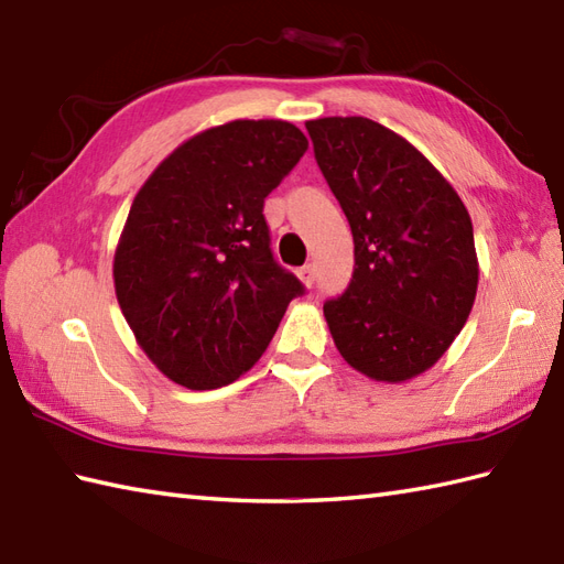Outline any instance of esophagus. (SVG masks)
<instances>
[{"label":"esophagus","mask_w":564,"mask_h":564,"mask_svg":"<svg viewBox=\"0 0 564 564\" xmlns=\"http://www.w3.org/2000/svg\"><path fill=\"white\" fill-rule=\"evenodd\" d=\"M299 278H302V282H304L306 286L314 284V280H316V270H314V265H304L302 270H299Z\"/></svg>","instance_id":"1"}]
</instances>
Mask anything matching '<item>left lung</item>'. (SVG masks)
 Instances as JSON below:
<instances>
[{
    "mask_svg": "<svg viewBox=\"0 0 564 564\" xmlns=\"http://www.w3.org/2000/svg\"><path fill=\"white\" fill-rule=\"evenodd\" d=\"M323 178L355 239V272L323 304L335 347L369 379L436 365L468 321L478 256L466 205L415 147L369 118L308 120Z\"/></svg>",
    "mask_w": 564,
    "mask_h": 564,
    "instance_id": "8db88e82",
    "label": "left lung"
}]
</instances>
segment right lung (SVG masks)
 <instances>
[{"instance_id":"add662e5","label":"right lung","mask_w":564,"mask_h":564,"mask_svg":"<svg viewBox=\"0 0 564 564\" xmlns=\"http://www.w3.org/2000/svg\"><path fill=\"white\" fill-rule=\"evenodd\" d=\"M306 149L292 122L234 120L183 142L137 193L112 280L137 343L171 381H236L304 294L272 256L262 205Z\"/></svg>"}]
</instances>
